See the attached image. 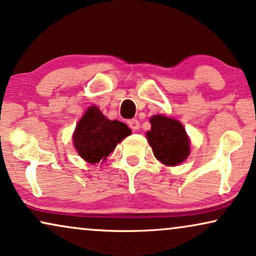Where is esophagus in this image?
<instances>
[{"mask_svg": "<svg viewBox=\"0 0 256 256\" xmlns=\"http://www.w3.org/2000/svg\"><path fill=\"white\" fill-rule=\"evenodd\" d=\"M128 126L132 130H138L140 128V122H138V120H136V118H132V120H128Z\"/></svg>", "mask_w": 256, "mask_h": 256, "instance_id": "obj_1", "label": "esophagus"}]
</instances>
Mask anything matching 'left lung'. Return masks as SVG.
Listing matches in <instances>:
<instances>
[{"mask_svg":"<svg viewBox=\"0 0 256 256\" xmlns=\"http://www.w3.org/2000/svg\"><path fill=\"white\" fill-rule=\"evenodd\" d=\"M147 140L155 158L166 166H178L188 158L189 138L180 122L164 115L150 118Z\"/></svg>","mask_w":256,"mask_h":256,"instance_id":"1","label":"left lung"}]
</instances>
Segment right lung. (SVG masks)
Returning a JSON list of instances; mask_svg holds the SVG:
<instances>
[{"label": "right lung", "mask_w": 256, "mask_h": 256, "mask_svg": "<svg viewBox=\"0 0 256 256\" xmlns=\"http://www.w3.org/2000/svg\"><path fill=\"white\" fill-rule=\"evenodd\" d=\"M130 134L127 124L108 120L98 107L92 106L76 124L72 142L80 156L92 164L104 161L116 144Z\"/></svg>", "instance_id": "obj_1"}]
</instances>
